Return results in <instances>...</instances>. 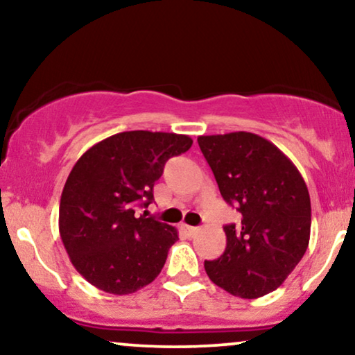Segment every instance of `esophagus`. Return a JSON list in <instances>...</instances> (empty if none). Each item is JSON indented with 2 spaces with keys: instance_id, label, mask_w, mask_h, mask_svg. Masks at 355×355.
<instances>
[{
  "instance_id": "1",
  "label": "esophagus",
  "mask_w": 355,
  "mask_h": 355,
  "mask_svg": "<svg viewBox=\"0 0 355 355\" xmlns=\"http://www.w3.org/2000/svg\"><path fill=\"white\" fill-rule=\"evenodd\" d=\"M182 227V231L186 232L187 236H196L197 232H198V227H193V226H187V225H184V226H181Z\"/></svg>"
}]
</instances>
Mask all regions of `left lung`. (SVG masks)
I'll use <instances>...</instances> for the list:
<instances>
[{"label":"left lung","mask_w":355,"mask_h":355,"mask_svg":"<svg viewBox=\"0 0 355 355\" xmlns=\"http://www.w3.org/2000/svg\"><path fill=\"white\" fill-rule=\"evenodd\" d=\"M207 163L241 221L226 225V249L205 260L213 283L242 299L278 289L309 247L312 208L294 163L268 140L252 132L200 135Z\"/></svg>","instance_id":"left-lung-1"}]
</instances>
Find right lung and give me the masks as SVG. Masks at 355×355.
<instances>
[{
	"mask_svg": "<svg viewBox=\"0 0 355 355\" xmlns=\"http://www.w3.org/2000/svg\"><path fill=\"white\" fill-rule=\"evenodd\" d=\"M191 147L189 135L129 130L77 159L61 193L60 234L74 268L95 288L132 294L159 275L178 231L135 210L152 203L164 163Z\"/></svg>",
	"mask_w": 355,
	"mask_h": 355,
	"instance_id": "1",
	"label": "right lung"
}]
</instances>
